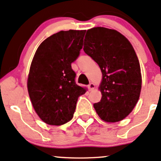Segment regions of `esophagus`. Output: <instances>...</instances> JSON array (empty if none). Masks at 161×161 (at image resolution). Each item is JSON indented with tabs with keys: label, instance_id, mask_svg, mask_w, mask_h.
I'll return each mask as SVG.
<instances>
[{
	"label": "esophagus",
	"instance_id": "esophagus-1",
	"mask_svg": "<svg viewBox=\"0 0 161 161\" xmlns=\"http://www.w3.org/2000/svg\"><path fill=\"white\" fill-rule=\"evenodd\" d=\"M94 87H95V85L93 84V83H90L89 85H88V89H89L90 90H93L94 89Z\"/></svg>",
	"mask_w": 161,
	"mask_h": 161
}]
</instances>
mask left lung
I'll list each match as a JSON object with an SVG mask.
<instances>
[{"label": "left lung", "mask_w": 161, "mask_h": 161, "mask_svg": "<svg viewBox=\"0 0 161 161\" xmlns=\"http://www.w3.org/2000/svg\"><path fill=\"white\" fill-rule=\"evenodd\" d=\"M84 51L103 74L102 98L93 104L101 119L122 120L132 111L142 89L139 61L130 42L115 30L94 27L86 32Z\"/></svg>", "instance_id": "1"}]
</instances>
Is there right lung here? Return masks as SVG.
<instances>
[{
  "mask_svg": "<svg viewBox=\"0 0 161 161\" xmlns=\"http://www.w3.org/2000/svg\"><path fill=\"white\" fill-rule=\"evenodd\" d=\"M86 30L60 31L37 48L27 80L29 95L39 118L61 125L73 118L77 99L86 90L75 82L71 68L80 55Z\"/></svg>",
  "mask_w": 161,
  "mask_h": 161,
  "instance_id": "obj_1",
  "label": "right lung"
}]
</instances>
